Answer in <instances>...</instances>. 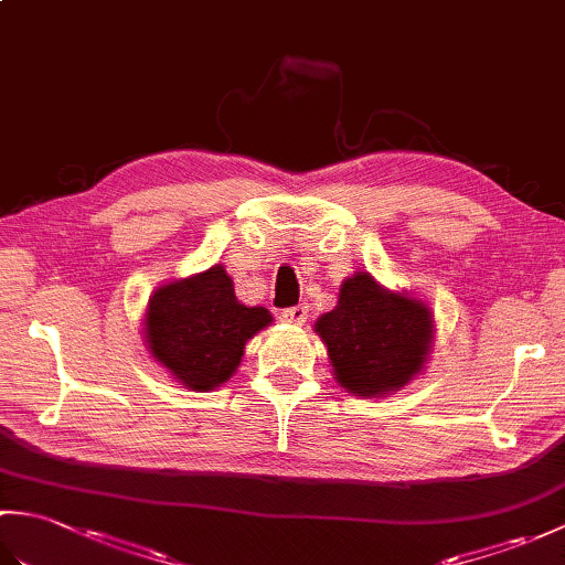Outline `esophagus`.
Wrapping results in <instances>:
<instances>
[{"label":"esophagus","instance_id":"esophagus-1","mask_svg":"<svg viewBox=\"0 0 565 565\" xmlns=\"http://www.w3.org/2000/svg\"><path fill=\"white\" fill-rule=\"evenodd\" d=\"M281 320L284 322H291V326H303L308 320V306H291V308H284L281 310Z\"/></svg>","mask_w":565,"mask_h":565}]
</instances>
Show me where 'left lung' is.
<instances>
[{"label": "left lung", "mask_w": 565, "mask_h": 565, "mask_svg": "<svg viewBox=\"0 0 565 565\" xmlns=\"http://www.w3.org/2000/svg\"><path fill=\"white\" fill-rule=\"evenodd\" d=\"M316 332L328 344L340 386L371 398L398 391L423 369L431 316L425 303L381 289L359 271L342 284L334 310L318 318Z\"/></svg>", "instance_id": "8db88e82"}]
</instances>
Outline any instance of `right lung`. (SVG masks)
Listing matches in <instances>:
<instances>
[{
	"mask_svg": "<svg viewBox=\"0 0 565 565\" xmlns=\"http://www.w3.org/2000/svg\"><path fill=\"white\" fill-rule=\"evenodd\" d=\"M267 308L235 298L223 267L172 281L150 298L146 340L160 362L186 388L211 391L233 376L252 334L267 328Z\"/></svg>",
	"mask_w": 565,
	"mask_h": 565,
	"instance_id": "1",
	"label": "right lung"
}]
</instances>
